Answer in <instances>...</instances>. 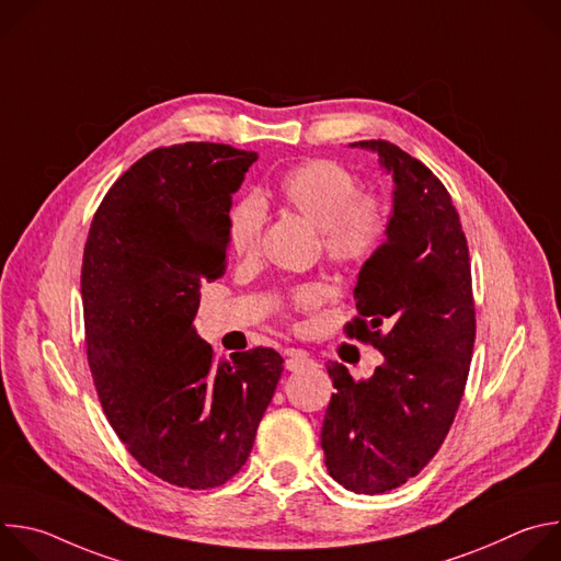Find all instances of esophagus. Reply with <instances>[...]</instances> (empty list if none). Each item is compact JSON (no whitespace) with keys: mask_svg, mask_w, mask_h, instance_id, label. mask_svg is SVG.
I'll use <instances>...</instances> for the list:
<instances>
[{"mask_svg":"<svg viewBox=\"0 0 561 561\" xmlns=\"http://www.w3.org/2000/svg\"><path fill=\"white\" fill-rule=\"evenodd\" d=\"M312 364H314V362H312L306 353H301V351H290L284 366H286V370H301V368L312 366Z\"/></svg>","mask_w":561,"mask_h":561,"instance_id":"1","label":"esophagus"}]
</instances>
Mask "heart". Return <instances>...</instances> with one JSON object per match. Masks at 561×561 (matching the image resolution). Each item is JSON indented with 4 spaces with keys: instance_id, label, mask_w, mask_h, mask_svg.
<instances>
[{
    "instance_id": "b5f03b06",
    "label": "heart",
    "mask_w": 561,
    "mask_h": 561,
    "mask_svg": "<svg viewBox=\"0 0 561 561\" xmlns=\"http://www.w3.org/2000/svg\"><path fill=\"white\" fill-rule=\"evenodd\" d=\"M359 191V180L333 159L304 162L277 182L279 202L319 228L327 257L342 268L364 264L379 249L388 228L386 204ZM264 221L266 210L260 197H239L228 213L230 251L239 257L255 255ZM322 297V288L306 284L293 293L290 306L308 310Z\"/></svg>"
}]
</instances>
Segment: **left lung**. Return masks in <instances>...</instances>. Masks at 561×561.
<instances>
[{"label":"left lung","instance_id":"1","mask_svg":"<svg viewBox=\"0 0 561 561\" xmlns=\"http://www.w3.org/2000/svg\"><path fill=\"white\" fill-rule=\"evenodd\" d=\"M351 148L377 152L392 178L386 239L359 271V317L346 327L383 364L359 381L327 364L337 390L322 448L335 482L377 495L407 484L446 439L472 357L474 304L468 244L444 184L390 141Z\"/></svg>","mask_w":561,"mask_h":561}]
</instances>
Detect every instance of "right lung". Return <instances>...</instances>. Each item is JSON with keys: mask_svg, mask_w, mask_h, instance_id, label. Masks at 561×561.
Segmentation results:
<instances>
[{"mask_svg": "<svg viewBox=\"0 0 561 561\" xmlns=\"http://www.w3.org/2000/svg\"><path fill=\"white\" fill-rule=\"evenodd\" d=\"M257 152L191 141L135 162L100 204L84 249L87 353L128 453L169 484H226L251 455L284 359H213L193 319L221 277L228 213Z\"/></svg>", "mask_w": 561, "mask_h": 561, "instance_id": "1", "label": "right lung"}]
</instances>
